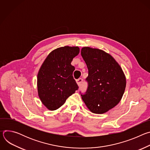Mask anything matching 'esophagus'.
Returning a JSON list of instances; mask_svg holds the SVG:
<instances>
[{
	"mask_svg": "<svg viewBox=\"0 0 150 150\" xmlns=\"http://www.w3.org/2000/svg\"><path fill=\"white\" fill-rule=\"evenodd\" d=\"M76 81V83H77L78 85V86L79 87V86H81V83L82 82V79H81V78H79V79H77Z\"/></svg>",
	"mask_w": 150,
	"mask_h": 150,
	"instance_id": "obj_1",
	"label": "esophagus"
}]
</instances>
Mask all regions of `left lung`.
Segmentation results:
<instances>
[{
  "label": "left lung",
  "instance_id": "1",
  "mask_svg": "<svg viewBox=\"0 0 150 150\" xmlns=\"http://www.w3.org/2000/svg\"><path fill=\"white\" fill-rule=\"evenodd\" d=\"M88 69L87 93L83 101L93 113L103 114L121 100L126 88V76L116 60L103 50L82 47L81 51Z\"/></svg>",
  "mask_w": 150,
  "mask_h": 150
}]
</instances>
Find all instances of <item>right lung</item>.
Wrapping results in <instances>:
<instances>
[{"instance_id":"right-lung-1","label":"right lung","mask_w":150,"mask_h":150,"mask_svg":"<svg viewBox=\"0 0 150 150\" xmlns=\"http://www.w3.org/2000/svg\"><path fill=\"white\" fill-rule=\"evenodd\" d=\"M79 53L78 46L59 47L52 51L41 65L37 74V91L47 109H59L78 89L71 62Z\"/></svg>"}]
</instances>
